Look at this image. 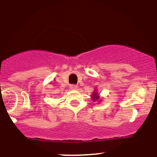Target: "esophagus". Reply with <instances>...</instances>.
Wrapping results in <instances>:
<instances>
[{
  "instance_id": "esophagus-1",
  "label": "esophagus",
  "mask_w": 157,
  "mask_h": 157,
  "mask_svg": "<svg viewBox=\"0 0 157 157\" xmlns=\"http://www.w3.org/2000/svg\"><path fill=\"white\" fill-rule=\"evenodd\" d=\"M70 89L73 90H75L77 89V85H71Z\"/></svg>"
}]
</instances>
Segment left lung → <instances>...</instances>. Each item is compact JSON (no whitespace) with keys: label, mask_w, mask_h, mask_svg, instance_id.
<instances>
[{"label":"left lung","mask_w":157,"mask_h":157,"mask_svg":"<svg viewBox=\"0 0 157 157\" xmlns=\"http://www.w3.org/2000/svg\"><path fill=\"white\" fill-rule=\"evenodd\" d=\"M92 98H93V100L95 101V100H99L100 97H99V95H98V94H97V93H96L95 91H94L93 95H92Z\"/></svg>","instance_id":"1"}]
</instances>
